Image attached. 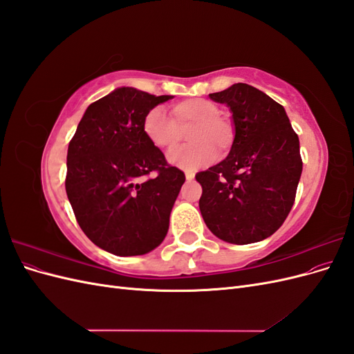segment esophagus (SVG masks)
I'll return each instance as SVG.
<instances>
[{
	"instance_id": "obj_1",
	"label": "esophagus",
	"mask_w": 354,
	"mask_h": 354,
	"mask_svg": "<svg viewBox=\"0 0 354 354\" xmlns=\"http://www.w3.org/2000/svg\"><path fill=\"white\" fill-rule=\"evenodd\" d=\"M185 176H186V180H187V181H192V180L195 178V173H194V171H186Z\"/></svg>"
}]
</instances>
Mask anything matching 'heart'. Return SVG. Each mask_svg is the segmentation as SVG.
<instances>
[{
  "label": "heart",
  "mask_w": 354,
  "mask_h": 354,
  "mask_svg": "<svg viewBox=\"0 0 354 354\" xmlns=\"http://www.w3.org/2000/svg\"><path fill=\"white\" fill-rule=\"evenodd\" d=\"M187 133L186 146L168 155L169 164L181 169H196L227 153L234 143V125L230 118L220 115L218 106L205 99H190L173 106V120L162 109L149 111L143 120V131L155 147L169 151Z\"/></svg>",
  "instance_id": "b5f03b06"
}]
</instances>
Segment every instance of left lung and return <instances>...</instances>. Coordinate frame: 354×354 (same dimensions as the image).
Masks as SVG:
<instances>
[{"label": "left lung", "instance_id": "obj_1", "mask_svg": "<svg viewBox=\"0 0 354 354\" xmlns=\"http://www.w3.org/2000/svg\"><path fill=\"white\" fill-rule=\"evenodd\" d=\"M209 99L230 109L236 136L226 159L196 174L201 214L224 242H260L294 205L303 171L298 136L283 106L248 84H233Z\"/></svg>", "mask_w": 354, "mask_h": 354}]
</instances>
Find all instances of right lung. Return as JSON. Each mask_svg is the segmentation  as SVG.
Wrapping results in <instances>:
<instances>
[{
  "instance_id": "obj_1",
  "label": "right lung",
  "mask_w": 354,
  "mask_h": 354,
  "mask_svg": "<svg viewBox=\"0 0 354 354\" xmlns=\"http://www.w3.org/2000/svg\"><path fill=\"white\" fill-rule=\"evenodd\" d=\"M169 99L115 88L88 106L69 143L68 199L82 232L111 254L143 255L167 236L186 177L147 140L143 120Z\"/></svg>"
}]
</instances>
